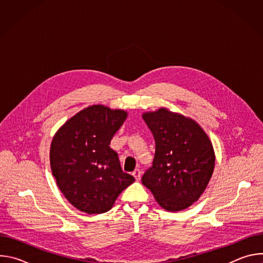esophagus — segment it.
Segmentation results:
<instances>
[{
	"label": "esophagus",
	"instance_id": "34e87169",
	"mask_svg": "<svg viewBox=\"0 0 263 263\" xmlns=\"http://www.w3.org/2000/svg\"><path fill=\"white\" fill-rule=\"evenodd\" d=\"M133 177L135 178V180L136 181H139V179H140V176H141V172L139 171V170H135L134 172H133Z\"/></svg>",
	"mask_w": 263,
	"mask_h": 263
}]
</instances>
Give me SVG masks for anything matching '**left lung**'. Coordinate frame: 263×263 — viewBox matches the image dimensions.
Listing matches in <instances>:
<instances>
[{
  "label": "left lung",
  "instance_id": "1",
  "mask_svg": "<svg viewBox=\"0 0 263 263\" xmlns=\"http://www.w3.org/2000/svg\"><path fill=\"white\" fill-rule=\"evenodd\" d=\"M142 119L155 139L152 166L142 184L167 211H180L199 200L210 181L215 155L212 143L194 120L159 108Z\"/></svg>",
  "mask_w": 263,
  "mask_h": 263
}]
</instances>
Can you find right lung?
<instances>
[{
	"label": "right lung",
	"mask_w": 263,
	"mask_h": 263,
	"mask_svg": "<svg viewBox=\"0 0 263 263\" xmlns=\"http://www.w3.org/2000/svg\"><path fill=\"white\" fill-rule=\"evenodd\" d=\"M125 110L92 105L59 128L50 148L52 174L66 200L87 214L104 213L135 179L122 171L109 144L124 124Z\"/></svg>",
	"instance_id": "right-lung-1"
}]
</instances>
